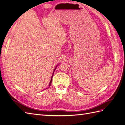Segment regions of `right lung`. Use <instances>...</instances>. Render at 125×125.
Returning a JSON list of instances; mask_svg holds the SVG:
<instances>
[{
  "mask_svg": "<svg viewBox=\"0 0 125 125\" xmlns=\"http://www.w3.org/2000/svg\"><path fill=\"white\" fill-rule=\"evenodd\" d=\"M57 66H58V65H57ZM56 67H57V66H56ZM56 67L55 68V69H54V71H53V73H52V77H51V81H50V84H49V87L50 86V85H51V83H52V77H53V75H54V71H55V70H56Z\"/></svg>",
  "mask_w": 125,
  "mask_h": 125,
  "instance_id": "right-lung-1",
  "label": "right lung"
}]
</instances>
